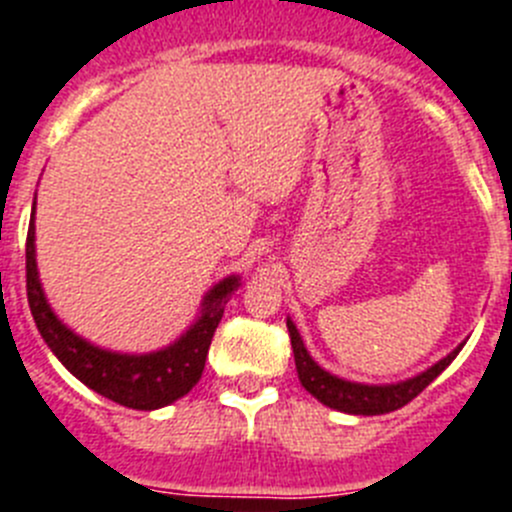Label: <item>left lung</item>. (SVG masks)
Segmentation results:
<instances>
[{"mask_svg": "<svg viewBox=\"0 0 512 512\" xmlns=\"http://www.w3.org/2000/svg\"><path fill=\"white\" fill-rule=\"evenodd\" d=\"M288 334L290 347H293V357H296L298 380H301L303 388H306L313 398L319 400V403L329 405L334 411L352 413V416H380V413H390L403 408V405L411 403L423 388H428V385L451 365V359L457 357L459 349L464 347L462 342L454 352H449L444 359H439L436 365H431L426 372L411 377V380L393 382V385H365V382L342 380V377L331 375L324 367L316 365L311 354H308V349L303 347V339L301 334H298L296 324L290 319Z\"/></svg>", "mask_w": 512, "mask_h": 512, "instance_id": "left-lung-1", "label": "left lung"}]
</instances>
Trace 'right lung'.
I'll use <instances>...</instances> for the list:
<instances>
[{"label": "right lung", "instance_id": "right-lung-1", "mask_svg": "<svg viewBox=\"0 0 512 512\" xmlns=\"http://www.w3.org/2000/svg\"><path fill=\"white\" fill-rule=\"evenodd\" d=\"M32 219H35V206H32ZM25 267L27 303L50 352L61 359V365L84 382L86 388L135 411H155V408L170 405L201 380L211 339L224 316V306L239 288L237 275L219 280L204 296L199 319L170 347L147 354H122L94 347L73 334L45 301L38 278V262H35V222H30V229H27Z\"/></svg>", "mask_w": 512, "mask_h": 512}]
</instances>
